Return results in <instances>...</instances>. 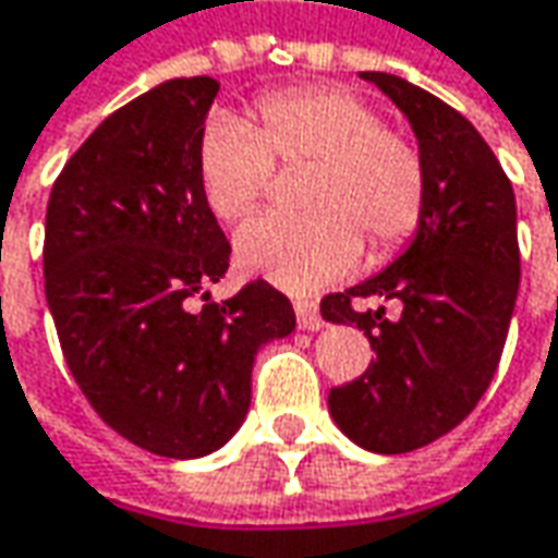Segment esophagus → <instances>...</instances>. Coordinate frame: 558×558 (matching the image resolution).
<instances>
[{"label":"esophagus","instance_id":"esophagus-1","mask_svg":"<svg viewBox=\"0 0 558 558\" xmlns=\"http://www.w3.org/2000/svg\"><path fill=\"white\" fill-rule=\"evenodd\" d=\"M294 313H298V326L301 329H319L323 326L319 307L313 301H294Z\"/></svg>","mask_w":558,"mask_h":558}]
</instances>
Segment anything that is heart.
<instances>
[{"mask_svg": "<svg viewBox=\"0 0 558 558\" xmlns=\"http://www.w3.org/2000/svg\"><path fill=\"white\" fill-rule=\"evenodd\" d=\"M276 163L311 167V217H260L235 235L247 272L279 289H323L354 267L363 242L391 254L422 223L428 180L418 148L385 126L344 86H307L260 98L257 130L235 118L207 123L198 142V183L207 207L239 223L267 198Z\"/></svg>", "mask_w": 558, "mask_h": 558, "instance_id": "b5f03b06", "label": "heart"}]
</instances>
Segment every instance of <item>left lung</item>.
Here are the masks:
<instances>
[{
  "instance_id": "left-lung-1",
  "label": "left lung",
  "mask_w": 558,
  "mask_h": 558,
  "mask_svg": "<svg viewBox=\"0 0 558 558\" xmlns=\"http://www.w3.org/2000/svg\"><path fill=\"white\" fill-rule=\"evenodd\" d=\"M410 120L428 198L410 247L354 289L326 294L329 323L369 338V369L329 391L335 425L373 453H410L475 410L504 354L519 294L515 195L482 133L410 80L363 71ZM354 296L401 307L354 312Z\"/></svg>"
}]
</instances>
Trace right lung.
<instances>
[{
  "label": "right lung",
  "mask_w": 558,
  "mask_h": 558,
  "mask_svg": "<svg viewBox=\"0 0 558 558\" xmlns=\"http://www.w3.org/2000/svg\"><path fill=\"white\" fill-rule=\"evenodd\" d=\"M217 93L210 76H177L123 105L46 207V301L71 375L118 435L170 460L239 432L257 351L294 332L291 301L264 279L226 301L207 291L232 254L198 183Z\"/></svg>",
  "instance_id": "obj_1"
}]
</instances>
